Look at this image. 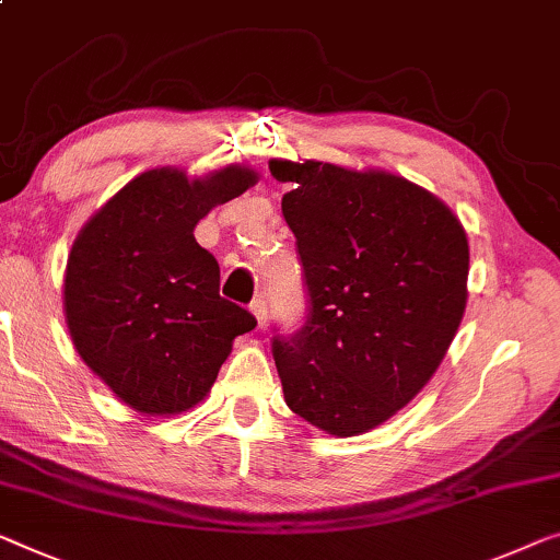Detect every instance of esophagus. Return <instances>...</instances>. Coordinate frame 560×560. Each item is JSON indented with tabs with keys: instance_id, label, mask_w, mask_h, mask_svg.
<instances>
[{
	"instance_id": "obj_1",
	"label": "esophagus",
	"mask_w": 560,
	"mask_h": 560,
	"mask_svg": "<svg viewBox=\"0 0 560 560\" xmlns=\"http://www.w3.org/2000/svg\"><path fill=\"white\" fill-rule=\"evenodd\" d=\"M252 312L256 316L258 327H266V316H269V308H266V299L264 296H256L252 302Z\"/></svg>"
}]
</instances>
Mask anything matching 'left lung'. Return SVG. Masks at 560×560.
I'll list each match as a JSON object with an SVG mask.
<instances>
[{
  "label": "left lung",
  "mask_w": 560,
  "mask_h": 560,
  "mask_svg": "<svg viewBox=\"0 0 560 560\" xmlns=\"http://www.w3.org/2000/svg\"><path fill=\"white\" fill-rule=\"evenodd\" d=\"M291 183L281 211L296 238L306 314L273 329L287 405L329 435L389 420L420 392L460 327L467 236L455 213L382 171L271 161Z\"/></svg>",
  "instance_id": "obj_1"
}]
</instances>
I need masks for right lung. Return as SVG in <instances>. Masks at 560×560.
<instances>
[{"label": "right lung", "instance_id": "1", "mask_svg": "<svg viewBox=\"0 0 560 560\" xmlns=\"http://www.w3.org/2000/svg\"><path fill=\"white\" fill-rule=\"evenodd\" d=\"M256 173L223 168L194 180L148 171L118 190L74 241L65 314L74 349L122 402L173 415L206 397L252 312L219 294L221 271L196 223L244 194Z\"/></svg>", "mask_w": 560, "mask_h": 560}]
</instances>
